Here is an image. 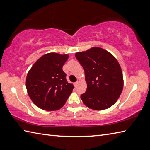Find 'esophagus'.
<instances>
[{
	"instance_id": "esophagus-1",
	"label": "esophagus",
	"mask_w": 150,
	"mask_h": 150,
	"mask_svg": "<svg viewBox=\"0 0 150 150\" xmlns=\"http://www.w3.org/2000/svg\"><path fill=\"white\" fill-rule=\"evenodd\" d=\"M75 86H77L79 84V81H77V82H75Z\"/></svg>"
}]
</instances>
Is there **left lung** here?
I'll return each instance as SVG.
<instances>
[{"label":"left lung","mask_w":150,"mask_h":150,"mask_svg":"<svg viewBox=\"0 0 150 150\" xmlns=\"http://www.w3.org/2000/svg\"><path fill=\"white\" fill-rule=\"evenodd\" d=\"M83 67L87 90L81 95L83 103L94 110L112 106L122 93L124 79L117 59L108 51L92 47L75 53Z\"/></svg>","instance_id":"1"}]
</instances>
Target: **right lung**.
<instances>
[{"mask_svg":"<svg viewBox=\"0 0 150 150\" xmlns=\"http://www.w3.org/2000/svg\"><path fill=\"white\" fill-rule=\"evenodd\" d=\"M68 57V54L46 53L40 57L28 71L26 81L28 93L40 109L58 110L71 93L74 86L68 83L62 70Z\"/></svg>","mask_w":150,"mask_h":150,"instance_id":"add662e5","label":"right lung"}]
</instances>
